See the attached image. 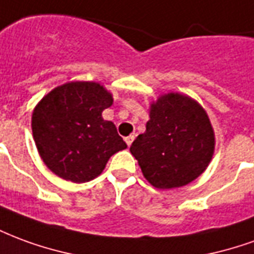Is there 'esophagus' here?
<instances>
[{
  "mask_svg": "<svg viewBox=\"0 0 254 254\" xmlns=\"http://www.w3.org/2000/svg\"><path fill=\"white\" fill-rule=\"evenodd\" d=\"M133 140H134V136H133V134H130V136L125 137V141H127V145H130V144L133 143Z\"/></svg>",
  "mask_w": 254,
  "mask_h": 254,
  "instance_id": "obj_1",
  "label": "esophagus"
}]
</instances>
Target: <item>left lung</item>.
<instances>
[{"label":"left lung","mask_w":254,"mask_h":254,"mask_svg":"<svg viewBox=\"0 0 254 254\" xmlns=\"http://www.w3.org/2000/svg\"><path fill=\"white\" fill-rule=\"evenodd\" d=\"M215 137L207 113L181 94H167L151 105L145 132L130 145L147 181L158 189L188 185L211 162Z\"/></svg>","instance_id":"left-lung-1"}]
</instances>
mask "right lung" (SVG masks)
<instances>
[{"label": "right lung", "mask_w": 254, "mask_h": 254, "mask_svg": "<svg viewBox=\"0 0 254 254\" xmlns=\"http://www.w3.org/2000/svg\"><path fill=\"white\" fill-rule=\"evenodd\" d=\"M113 103L100 84L66 83L54 88L32 113V134L50 170L66 181L88 182L111 155L127 148L116 125L102 118Z\"/></svg>", "instance_id": "1"}]
</instances>
